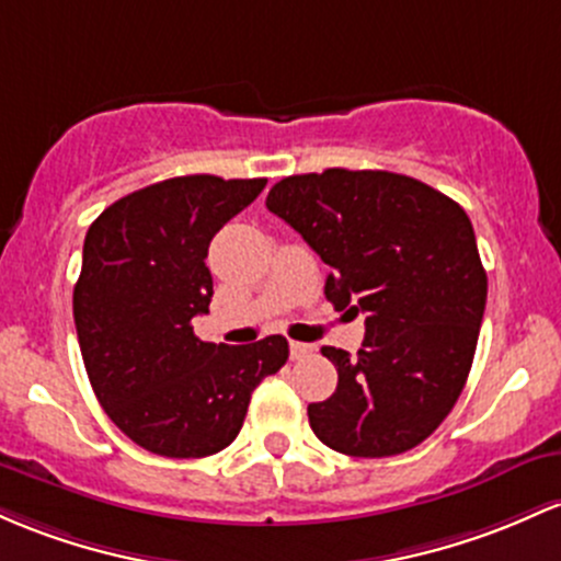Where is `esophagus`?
Returning a JSON list of instances; mask_svg holds the SVG:
<instances>
[{
	"label": "esophagus",
	"instance_id": "obj_1",
	"mask_svg": "<svg viewBox=\"0 0 561 561\" xmlns=\"http://www.w3.org/2000/svg\"><path fill=\"white\" fill-rule=\"evenodd\" d=\"M313 351V346H309V343H298V341H290V356L293 359H306Z\"/></svg>",
	"mask_w": 561,
	"mask_h": 561
}]
</instances>
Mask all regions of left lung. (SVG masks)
Segmentation results:
<instances>
[{
	"label": "left lung",
	"mask_w": 561,
	"mask_h": 561,
	"mask_svg": "<svg viewBox=\"0 0 561 561\" xmlns=\"http://www.w3.org/2000/svg\"><path fill=\"white\" fill-rule=\"evenodd\" d=\"M266 207L330 266V304L367 313L356 356L322 348L337 389L309 404L313 434L351 458L417 447L463 391L488 304L469 215L415 178L343 168L282 178Z\"/></svg>",
	"instance_id": "obj_1"
}]
</instances>
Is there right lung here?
<instances>
[{"mask_svg":"<svg viewBox=\"0 0 561 561\" xmlns=\"http://www.w3.org/2000/svg\"><path fill=\"white\" fill-rule=\"evenodd\" d=\"M266 178L183 175L106 207L88 229L73 287L84 370L114 426L164 458H205L237 439L250 393L290 356L282 335L205 343L191 319L210 311L213 237Z\"/></svg>","mask_w":561,"mask_h":561,"instance_id":"obj_1","label":"right lung"}]
</instances>
